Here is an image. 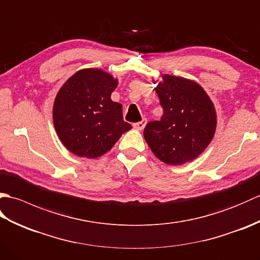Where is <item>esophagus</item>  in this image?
I'll use <instances>...</instances> for the list:
<instances>
[{
  "label": "esophagus",
  "instance_id": "1",
  "mask_svg": "<svg viewBox=\"0 0 260 260\" xmlns=\"http://www.w3.org/2000/svg\"><path fill=\"white\" fill-rule=\"evenodd\" d=\"M146 124H147V119L146 118H143V120L139 121V123H135L133 125V127H134L135 129H137V131H142V129H144V127H145Z\"/></svg>",
  "mask_w": 260,
  "mask_h": 260
}]
</instances>
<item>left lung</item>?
Returning a JSON list of instances; mask_svg holds the SVG:
<instances>
[{"mask_svg":"<svg viewBox=\"0 0 260 260\" xmlns=\"http://www.w3.org/2000/svg\"><path fill=\"white\" fill-rule=\"evenodd\" d=\"M155 91L164 114L161 120L147 123L146 143L168 165L193 161L211 143L217 128L211 98L197 81L168 74L162 75Z\"/></svg>","mask_w":260,"mask_h":260,"instance_id":"1","label":"left lung"}]
</instances>
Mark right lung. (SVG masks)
I'll list each match as a JSON object with an SVG mask.
<instances>
[{"label":"right lung","mask_w":260,"mask_h":260,"mask_svg":"<svg viewBox=\"0 0 260 260\" xmlns=\"http://www.w3.org/2000/svg\"><path fill=\"white\" fill-rule=\"evenodd\" d=\"M118 79L98 68L78 70L60 88L54 98L52 119L63 146L80 157L104 155L132 128L123 119L119 103L112 92Z\"/></svg>","instance_id":"obj_1"}]
</instances>
